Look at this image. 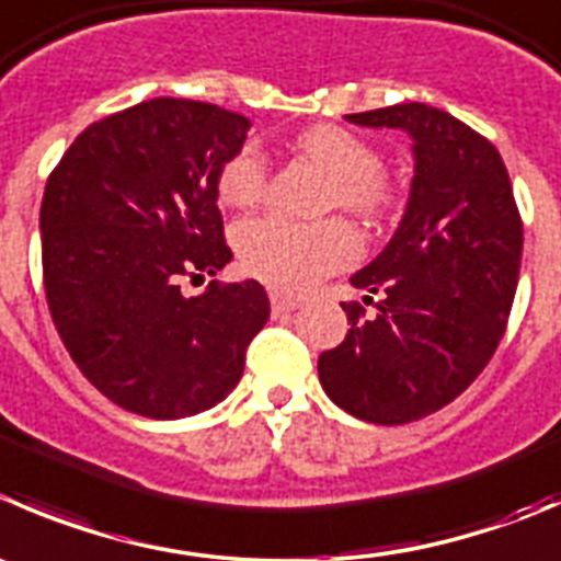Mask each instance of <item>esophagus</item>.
<instances>
[{"label":"esophagus","instance_id":"34e87169","mask_svg":"<svg viewBox=\"0 0 561 561\" xmlns=\"http://www.w3.org/2000/svg\"><path fill=\"white\" fill-rule=\"evenodd\" d=\"M271 309H274V318H279V314L298 309V301L290 296H282V293H271Z\"/></svg>","mask_w":561,"mask_h":561}]
</instances>
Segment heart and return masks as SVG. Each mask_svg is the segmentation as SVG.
Masks as SVG:
<instances>
[{
    "instance_id": "obj_1",
    "label": "heart",
    "mask_w": 561,
    "mask_h": 561,
    "mask_svg": "<svg viewBox=\"0 0 561 561\" xmlns=\"http://www.w3.org/2000/svg\"><path fill=\"white\" fill-rule=\"evenodd\" d=\"M296 150L329 175L325 205L347 214L383 216L397 192L380 172V156L362 136L340 125H312L296 136ZM268 164L257 148L238 150L219 172V197L232 208H252L263 199ZM238 257L252 276L276 290L301 293L358 257V238L342 219L293 221L268 214L238 225Z\"/></svg>"
}]
</instances>
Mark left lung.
<instances>
[{
	"instance_id": "1",
	"label": "left lung",
	"mask_w": 561,
	"mask_h": 561,
	"mask_svg": "<svg viewBox=\"0 0 561 561\" xmlns=\"http://www.w3.org/2000/svg\"><path fill=\"white\" fill-rule=\"evenodd\" d=\"M345 119L405 130L413 181L391 241L351 276L378 293L375 314L342 304L351 329L320 353L318 375L356 419L405 425L453 402L491 362L518 287L524 225L499 150L449 112L397 103Z\"/></svg>"
}]
</instances>
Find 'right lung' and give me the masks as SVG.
Listing matches in <instances>:
<instances>
[{"mask_svg":"<svg viewBox=\"0 0 561 561\" xmlns=\"http://www.w3.org/2000/svg\"><path fill=\"white\" fill-rule=\"evenodd\" d=\"M249 119L203 101L153 98L98 119L48 175L43 285L76 367L101 394L150 419L225 400L271 314L254 279L183 296L216 276L225 243L219 172Z\"/></svg>","mask_w":561,"mask_h":561,"instance_id":"right-lung-1","label":"right lung"}]
</instances>
